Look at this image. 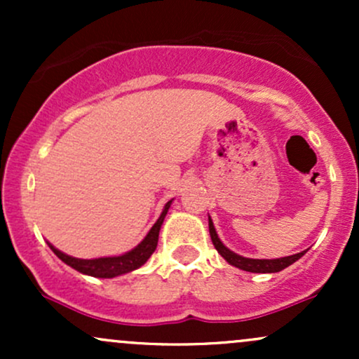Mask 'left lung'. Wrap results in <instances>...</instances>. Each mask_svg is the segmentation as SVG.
<instances>
[{
  "label": "left lung",
  "mask_w": 359,
  "mask_h": 359,
  "mask_svg": "<svg viewBox=\"0 0 359 359\" xmlns=\"http://www.w3.org/2000/svg\"><path fill=\"white\" fill-rule=\"evenodd\" d=\"M209 234H211V240L214 248L217 250V253L221 255L229 265L236 266V269L245 270V271H251V273H275V271H280L287 266H290L292 263L297 262L299 258H302L306 255V251L302 253H295L290 255V257H283V258H275V259H255V258H245L241 255H236L234 251H231L229 248H226L222 245V241L217 236L216 229H214V224L209 217Z\"/></svg>",
  "instance_id": "obj_1"
}]
</instances>
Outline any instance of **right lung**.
I'll use <instances>...</instances> for the list:
<instances>
[{
  "label": "right lung",
  "mask_w": 359,
  "mask_h": 359,
  "mask_svg": "<svg viewBox=\"0 0 359 359\" xmlns=\"http://www.w3.org/2000/svg\"><path fill=\"white\" fill-rule=\"evenodd\" d=\"M172 201H168L163 208L162 214L160 217L156 219V222L151 226V229L148 231V234L145 236L137 248H133L131 251H128L125 255H119V257H106V258H93V259H81V258H74L69 257V255L62 253L60 250H57L55 246H50V250L53 253L59 257L62 262L67 263L69 266H72L74 270L81 271L84 275H90V277H97V278H113L118 277V275H125L128 271H133L140 269L142 265H145L147 259L151 257L156 248V243H158V233L160 228H162L163 219H165L168 208H170Z\"/></svg>",
  "instance_id": "1"
}]
</instances>
